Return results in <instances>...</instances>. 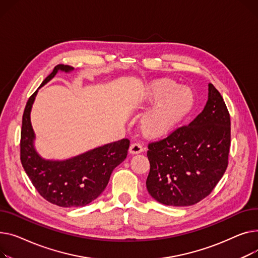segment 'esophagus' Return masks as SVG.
<instances>
[{
  "instance_id": "34e87169",
  "label": "esophagus",
  "mask_w": 258,
  "mask_h": 258,
  "mask_svg": "<svg viewBox=\"0 0 258 258\" xmlns=\"http://www.w3.org/2000/svg\"><path fill=\"white\" fill-rule=\"evenodd\" d=\"M129 151H130L131 154H140V153H142L143 151H144V147H143V145L140 144V143H133V144L130 146Z\"/></svg>"
}]
</instances>
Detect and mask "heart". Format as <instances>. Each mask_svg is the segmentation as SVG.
Here are the masks:
<instances>
[{"label": "heart", "instance_id": "1", "mask_svg": "<svg viewBox=\"0 0 258 258\" xmlns=\"http://www.w3.org/2000/svg\"><path fill=\"white\" fill-rule=\"evenodd\" d=\"M146 99L150 103L159 101L143 119L145 131L151 135L170 131L191 110L195 102L189 89L165 79L151 83L147 88Z\"/></svg>", "mask_w": 258, "mask_h": 258}]
</instances>
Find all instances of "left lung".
<instances>
[{"mask_svg":"<svg viewBox=\"0 0 258 258\" xmlns=\"http://www.w3.org/2000/svg\"><path fill=\"white\" fill-rule=\"evenodd\" d=\"M230 132L229 111L219 90L209 83L202 112L188 125L148 145L149 194L171 206H189L203 200L228 165Z\"/></svg>","mask_w":258,"mask_h":258,"instance_id":"8db88e82","label":"left lung"}]
</instances>
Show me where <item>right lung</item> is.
<instances>
[{
  "mask_svg": "<svg viewBox=\"0 0 258 258\" xmlns=\"http://www.w3.org/2000/svg\"><path fill=\"white\" fill-rule=\"evenodd\" d=\"M73 70L70 66H56L40 86L49 82L58 71L68 73ZM36 94L37 90L29 98L23 114V168L39 195L50 203L61 207L84 206L97 199L107 186L114 168L127 157L130 141L123 139L62 161L45 160L34 149L35 135L30 120V111Z\"/></svg>",
  "mask_w": 258,
  "mask_h": 258,
  "instance_id": "add662e5",
  "label": "right lung"
}]
</instances>
